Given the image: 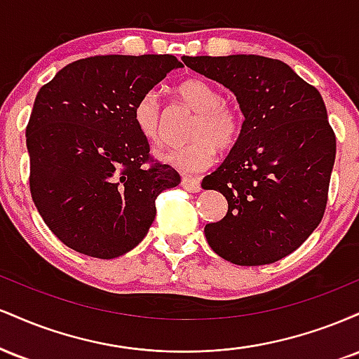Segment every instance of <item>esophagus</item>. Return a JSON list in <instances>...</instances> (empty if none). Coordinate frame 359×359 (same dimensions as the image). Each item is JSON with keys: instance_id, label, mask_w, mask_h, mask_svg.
<instances>
[{"instance_id": "obj_1", "label": "esophagus", "mask_w": 359, "mask_h": 359, "mask_svg": "<svg viewBox=\"0 0 359 359\" xmlns=\"http://www.w3.org/2000/svg\"><path fill=\"white\" fill-rule=\"evenodd\" d=\"M180 185H182V189H185V191H189V192H199L201 191L199 180L191 179V177H184Z\"/></svg>"}]
</instances>
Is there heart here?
<instances>
[{"label": "heart", "mask_w": 359, "mask_h": 359, "mask_svg": "<svg viewBox=\"0 0 359 359\" xmlns=\"http://www.w3.org/2000/svg\"><path fill=\"white\" fill-rule=\"evenodd\" d=\"M184 104L196 111L184 147L170 148L160 154V160L182 174H199L214 163L219 150H231L243 133L240 106L222 100L221 89L201 77H189L175 88ZM133 121L143 138L154 145L163 142V111L155 90L142 94L133 106Z\"/></svg>", "instance_id": "heart-1"}]
</instances>
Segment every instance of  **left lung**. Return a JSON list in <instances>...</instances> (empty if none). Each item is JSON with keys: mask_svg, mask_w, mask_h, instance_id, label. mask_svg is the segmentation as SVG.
I'll return each instance as SVG.
<instances>
[{"mask_svg": "<svg viewBox=\"0 0 359 359\" xmlns=\"http://www.w3.org/2000/svg\"><path fill=\"white\" fill-rule=\"evenodd\" d=\"M182 60L233 90L245 114L240 142L203 180L228 201L226 216L205 224L209 246L234 265L278 262L311 236L327 204L336 135L323 96L277 59Z\"/></svg>", "mask_w": 359, "mask_h": 359, "instance_id": "8db88e82", "label": "left lung"}]
</instances>
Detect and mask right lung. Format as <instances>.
Here are the masks:
<instances>
[{"label":"right lung","mask_w":359,"mask_h":359,"mask_svg":"<svg viewBox=\"0 0 359 359\" xmlns=\"http://www.w3.org/2000/svg\"><path fill=\"white\" fill-rule=\"evenodd\" d=\"M177 67L174 55L88 57L39 90L27 125L30 192L65 246L121 257L147 236L158 194L180 184L133 121L138 97Z\"/></svg>","instance_id":"add662e5"}]
</instances>
